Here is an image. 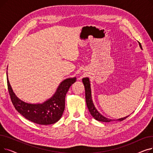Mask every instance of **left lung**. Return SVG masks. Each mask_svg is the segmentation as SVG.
I'll return each mask as SVG.
<instances>
[{
	"instance_id": "left-lung-1",
	"label": "left lung",
	"mask_w": 153,
	"mask_h": 153,
	"mask_svg": "<svg viewBox=\"0 0 153 153\" xmlns=\"http://www.w3.org/2000/svg\"><path fill=\"white\" fill-rule=\"evenodd\" d=\"M140 46L142 49V47L141 44L139 43ZM82 82L84 84V85L85 87V100H86V103H87V106L88 107V109H89L90 113L91 115L97 121L99 122H110L111 121H115V120H111L108 118H106L105 117H103L102 115L99 112L97 111V110L96 109L95 107L92 100V95H91V84H90V81L88 77H85L82 79ZM128 117H129V115L118 119L117 120L118 121H122V120H125L126 118Z\"/></svg>"
}]
</instances>
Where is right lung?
<instances>
[{
    "mask_svg": "<svg viewBox=\"0 0 153 153\" xmlns=\"http://www.w3.org/2000/svg\"><path fill=\"white\" fill-rule=\"evenodd\" d=\"M8 90L15 109L30 121L39 125H51L61 118L65 108V97L69 87L76 78L66 79L60 84L55 94L43 103H28L19 99L15 95L7 76Z\"/></svg>",
    "mask_w": 153,
    "mask_h": 153,
    "instance_id": "add662e5",
    "label": "right lung"
}]
</instances>
